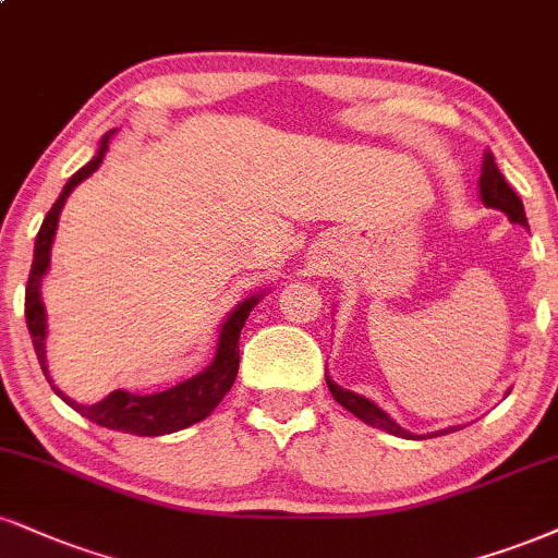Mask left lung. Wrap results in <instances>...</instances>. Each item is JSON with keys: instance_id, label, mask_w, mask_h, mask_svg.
<instances>
[{"instance_id": "obj_1", "label": "left lung", "mask_w": 558, "mask_h": 558, "mask_svg": "<svg viewBox=\"0 0 558 558\" xmlns=\"http://www.w3.org/2000/svg\"><path fill=\"white\" fill-rule=\"evenodd\" d=\"M478 184H481V197H483V203H486V207H496V210L507 213L512 223L527 226L525 207H522V199L517 197V192L507 184V179L501 177V171L496 169L494 156L488 150L483 153L481 181H478ZM327 387H330L332 398L338 400L340 405L345 408V411H351L353 415H359V418L366 421L368 426H377V428H381V432L402 436V439H415L411 432H405V428H400L398 424H395V421L389 418L385 411H379V408L374 405L372 400L361 398V395H355V392H348V389L338 387L330 379H327ZM447 432H458V428H454V426L452 428H445V432H439L436 436H441V434H447ZM428 436H434V434H428ZM418 439H426V436H418Z\"/></svg>"}]
</instances>
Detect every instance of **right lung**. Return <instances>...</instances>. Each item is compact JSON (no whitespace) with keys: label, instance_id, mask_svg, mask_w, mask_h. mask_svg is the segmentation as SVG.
I'll use <instances>...</instances> for the list:
<instances>
[{"label":"right lung","instance_id":"1","mask_svg":"<svg viewBox=\"0 0 558 558\" xmlns=\"http://www.w3.org/2000/svg\"><path fill=\"white\" fill-rule=\"evenodd\" d=\"M109 140H111V132L104 134V140H100L96 158L66 181L62 194H59V199L53 203L49 215L44 218L41 231H38L36 236V252H33L28 286H25V322H28L33 348H36L38 364H41L44 374H46V355H44L46 314L41 304V291H38V288H41L44 272L49 270L51 241H53V233H57L59 213H62L70 192L75 190L80 181L87 179L98 169L100 160L106 156V150H109ZM257 301L259 296H252L246 299L244 304L233 308L231 317L226 319L223 330H220L218 351H215L213 364L207 366L203 374L181 381L177 387L163 389V392L158 395H132V392H124V389H117V392H111L109 398L96 402V405H80V402L70 400L66 395H62L51 385L53 392H57L66 405L75 408L80 415H85L87 421H93V424L98 426L113 428V432H126L137 436H160V434H171V432H179V428L197 424V421L207 418V415L215 411V405H218V402L226 398L228 389L233 387V379H236L239 374V335L246 317H250V312L257 306ZM46 379H49V374H46Z\"/></svg>","mask_w":558,"mask_h":558}]
</instances>
